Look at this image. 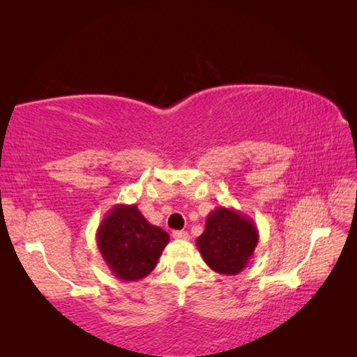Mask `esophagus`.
Returning a JSON list of instances; mask_svg holds the SVG:
<instances>
[{
  "mask_svg": "<svg viewBox=\"0 0 357 357\" xmlns=\"http://www.w3.org/2000/svg\"><path fill=\"white\" fill-rule=\"evenodd\" d=\"M173 238L181 239V241H187V239H189V233H187V231H173Z\"/></svg>",
  "mask_w": 357,
  "mask_h": 357,
  "instance_id": "obj_1",
  "label": "esophagus"
}]
</instances>
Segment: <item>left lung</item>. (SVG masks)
I'll list each match as a JSON object with an SVG mask.
<instances>
[{
    "label": "left lung",
    "mask_w": 357,
    "mask_h": 357,
    "mask_svg": "<svg viewBox=\"0 0 357 357\" xmlns=\"http://www.w3.org/2000/svg\"><path fill=\"white\" fill-rule=\"evenodd\" d=\"M258 244L255 222L233 208L219 206L206 217V227L197 247L211 269L236 275L250 263Z\"/></svg>",
    "instance_id": "left-lung-1"
}]
</instances>
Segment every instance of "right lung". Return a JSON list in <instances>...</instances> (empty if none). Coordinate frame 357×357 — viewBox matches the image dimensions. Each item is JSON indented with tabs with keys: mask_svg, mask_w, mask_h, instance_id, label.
I'll return each mask as SVG.
<instances>
[{
	"mask_svg": "<svg viewBox=\"0 0 357 357\" xmlns=\"http://www.w3.org/2000/svg\"><path fill=\"white\" fill-rule=\"evenodd\" d=\"M96 241L112 274L119 280L137 282L155 268L170 236L151 225L137 204H116L102 219Z\"/></svg>",
	"mask_w": 357,
	"mask_h": 357,
	"instance_id": "obj_1",
	"label": "right lung"
}]
</instances>
